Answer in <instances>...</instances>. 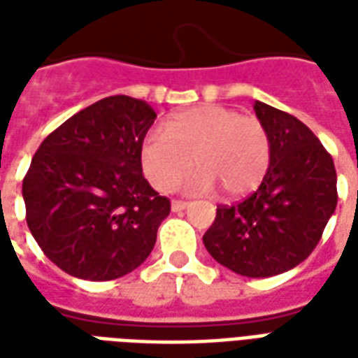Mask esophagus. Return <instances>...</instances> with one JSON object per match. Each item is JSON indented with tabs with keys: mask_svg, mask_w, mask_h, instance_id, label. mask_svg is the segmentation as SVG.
Returning a JSON list of instances; mask_svg holds the SVG:
<instances>
[{
	"mask_svg": "<svg viewBox=\"0 0 358 358\" xmlns=\"http://www.w3.org/2000/svg\"><path fill=\"white\" fill-rule=\"evenodd\" d=\"M186 207L187 201H180V199H174V201H172V210H174V213H182Z\"/></svg>",
	"mask_w": 358,
	"mask_h": 358,
	"instance_id": "1",
	"label": "esophagus"
}]
</instances>
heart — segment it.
Returning a JSON list of instances; mask_svg holds the SVG:
<instances>
[{"label":"heart","instance_id":"heart-1","mask_svg":"<svg viewBox=\"0 0 358 358\" xmlns=\"http://www.w3.org/2000/svg\"><path fill=\"white\" fill-rule=\"evenodd\" d=\"M194 164L184 187L209 194L217 184L226 195L255 189L268 172L272 141L266 126L253 115L220 105H201L178 113L141 143V164L149 182L169 192Z\"/></svg>","mask_w":358,"mask_h":358}]
</instances>
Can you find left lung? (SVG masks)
Wrapping results in <instances>:
<instances>
[{
    "mask_svg": "<svg viewBox=\"0 0 358 358\" xmlns=\"http://www.w3.org/2000/svg\"><path fill=\"white\" fill-rule=\"evenodd\" d=\"M253 109L272 141L268 172L243 201L218 205L203 243L236 274L268 278L295 268L318 245L338 205V176L299 118L261 101Z\"/></svg>",
    "mask_w": 358,
    "mask_h": 358,
    "instance_id": "8db88e82",
    "label": "left lung"
}]
</instances>
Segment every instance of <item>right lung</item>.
<instances>
[{
	"label": "right lung",
	"mask_w": 358,
	"mask_h": 358,
	"mask_svg": "<svg viewBox=\"0 0 358 358\" xmlns=\"http://www.w3.org/2000/svg\"><path fill=\"white\" fill-rule=\"evenodd\" d=\"M141 99L110 95L42 141L22 180L27 224L43 255L71 276L105 282L140 266L171 213L141 172L155 122Z\"/></svg>",
	"instance_id": "1"
}]
</instances>
